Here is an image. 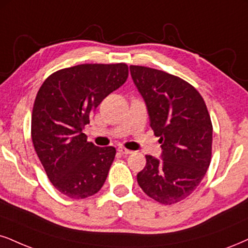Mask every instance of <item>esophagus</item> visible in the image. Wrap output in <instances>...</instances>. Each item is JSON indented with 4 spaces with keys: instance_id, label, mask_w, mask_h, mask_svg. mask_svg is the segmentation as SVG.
<instances>
[{
    "instance_id": "1",
    "label": "esophagus",
    "mask_w": 248,
    "mask_h": 248,
    "mask_svg": "<svg viewBox=\"0 0 248 248\" xmlns=\"http://www.w3.org/2000/svg\"><path fill=\"white\" fill-rule=\"evenodd\" d=\"M117 151H118L119 154H122V155H130V154H132V153H133L132 151H129V149H126L124 147H118Z\"/></svg>"
}]
</instances>
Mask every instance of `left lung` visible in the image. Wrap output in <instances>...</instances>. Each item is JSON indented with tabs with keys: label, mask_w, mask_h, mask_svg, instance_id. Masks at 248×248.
Segmentation results:
<instances>
[{
	"label": "left lung",
	"mask_w": 248,
	"mask_h": 248,
	"mask_svg": "<svg viewBox=\"0 0 248 248\" xmlns=\"http://www.w3.org/2000/svg\"><path fill=\"white\" fill-rule=\"evenodd\" d=\"M130 71L162 148L161 160L146 155L137 180L157 202L177 203L198 187L210 164L209 112L200 93L182 78L147 66L131 65Z\"/></svg>",
	"instance_id": "left-lung-1"
}]
</instances>
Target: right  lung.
Masks as SVG:
<instances>
[{
  "instance_id": "right-lung-1",
  "label": "right lung",
  "mask_w": 248,
  "mask_h": 248,
  "mask_svg": "<svg viewBox=\"0 0 248 248\" xmlns=\"http://www.w3.org/2000/svg\"><path fill=\"white\" fill-rule=\"evenodd\" d=\"M127 76L125 63L80 64L54 72L40 87L31 122L32 141L51 184L66 197L85 199L105 184L116 149L88 142L82 130Z\"/></svg>"
}]
</instances>
